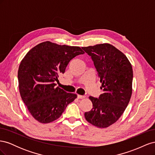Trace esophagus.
<instances>
[{
	"label": "esophagus",
	"mask_w": 155,
	"mask_h": 155,
	"mask_svg": "<svg viewBox=\"0 0 155 155\" xmlns=\"http://www.w3.org/2000/svg\"><path fill=\"white\" fill-rule=\"evenodd\" d=\"M85 96H81V95H78V98L79 99H83V98H85Z\"/></svg>",
	"instance_id": "34e87169"
}]
</instances>
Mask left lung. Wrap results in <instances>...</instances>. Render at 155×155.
I'll return each mask as SVG.
<instances>
[{"label": "left lung", "mask_w": 155, "mask_h": 155, "mask_svg": "<svg viewBox=\"0 0 155 155\" xmlns=\"http://www.w3.org/2000/svg\"><path fill=\"white\" fill-rule=\"evenodd\" d=\"M90 55L100 79L104 93L89 97L92 109L85 112L88 122L100 128L114 124L127 107L132 94L133 68L127 58L110 44L82 47Z\"/></svg>", "instance_id": "left-lung-1"}]
</instances>
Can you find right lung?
Listing matches in <instances>:
<instances>
[{
  "instance_id": "add662e5",
  "label": "right lung",
  "mask_w": 155,
  "mask_h": 155,
  "mask_svg": "<svg viewBox=\"0 0 155 155\" xmlns=\"http://www.w3.org/2000/svg\"><path fill=\"white\" fill-rule=\"evenodd\" d=\"M79 46L59 45L46 41L36 45L21 61L18 70L19 92L31 116L42 124L58 119L77 97L56 87L70 61L83 54Z\"/></svg>"
}]
</instances>
